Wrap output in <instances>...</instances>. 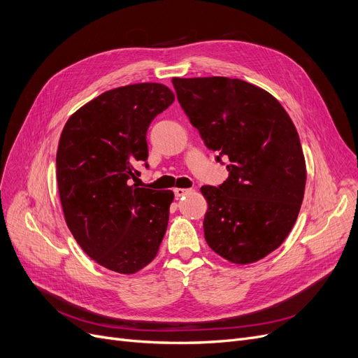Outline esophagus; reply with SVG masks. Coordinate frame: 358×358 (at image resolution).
Instances as JSON below:
<instances>
[{"label":"esophagus","instance_id":"esophagus-1","mask_svg":"<svg viewBox=\"0 0 358 358\" xmlns=\"http://www.w3.org/2000/svg\"><path fill=\"white\" fill-rule=\"evenodd\" d=\"M192 190H189V189H176L174 190V194H176V197L178 199V197H182V196H185V194H189Z\"/></svg>","mask_w":358,"mask_h":358}]
</instances>
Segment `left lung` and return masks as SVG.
Masks as SVG:
<instances>
[{
	"instance_id": "left-lung-1",
	"label": "left lung",
	"mask_w": 358,
	"mask_h": 358,
	"mask_svg": "<svg viewBox=\"0 0 358 358\" xmlns=\"http://www.w3.org/2000/svg\"><path fill=\"white\" fill-rule=\"evenodd\" d=\"M177 99L204 145L227 157L228 180L203 185L208 245L232 264L277 250L303 201L306 162L297 130L270 92L238 78H173Z\"/></svg>"
}]
</instances>
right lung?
<instances>
[{
    "label": "right lung",
    "mask_w": 358,
    "mask_h": 358,
    "mask_svg": "<svg viewBox=\"0 0 358 358\" xmlns=\"http://www.w3.org/2000/svg\"><path fill=\"white\" fill-rule=\"evenodd\" d=\"M174 99L158 83L108 90L75 111L61 134L56 178L65 222L83 251L111 271L146 267L165 235L174 193L131 180L148 159L150 122Z\"/></svg>",
    "instance_id": "right-lung-1"
}]
</instances>
